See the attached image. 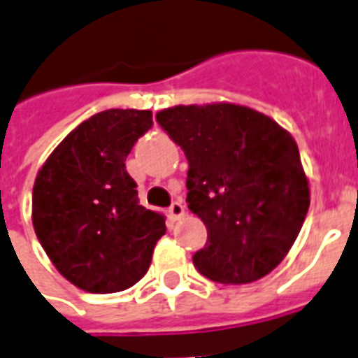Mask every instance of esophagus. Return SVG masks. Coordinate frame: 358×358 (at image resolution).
I'll use <instances>...</instances> for the list:
<instances>
[{
    "instance_id": "esophagus-1",
    "label": "esophagus",
    "mask_w": 358,
    "mask_h": 358,
    "mask_svg": "<svg viewBox=\"0 0 358 358\" xmlns=\"http://www.w3.org/2000/svg\"><path fill=\"white\" fill-rule=\"evenodd\" d=\"M169 215H171V218H174V220H178V218H182L186 215V207L180 201H174L171 207H169Z\"/></svg>"
}]
</instances>
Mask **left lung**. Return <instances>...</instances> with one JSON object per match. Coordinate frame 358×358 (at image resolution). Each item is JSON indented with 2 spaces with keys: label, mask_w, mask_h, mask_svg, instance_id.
I'll return each instance as SVG.
<instances>
[{
  "label": "left lung",
  "mask_w": 358,
  "mask_h": 358,
  "mask_svg": "<svg viewBox=\"0 0 358 358\" xmlns=\"http://www.w3.org/2000/svg\"><path fill=\"white\" fill-rule=\"evenodd\" d=\"M155 118L186 153L187 209L207 226L195 268L220 284L266 276L297 240L310 203L292 134L234 103L176 105Z\"/></svg>",
  "instance_id": "8db88e82"
}]
</instances>
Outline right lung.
<instances>
[{
  "label": "right lung",
  "instance_id": "1",
  "mask_svg": "<svg viewBox=\"0 0 358 358\" xmlns=\"http://www.w3.org/2000/svg\"><path fill=\"white\" fill-rule=\"evenodd\" d=\"M151 110H101L53 149L32 189V224L63 276L90 293L132 287L148 272L164 217L140 205L126 171Z\"/></svg>",
  "mask_w": 358,
  "mask_h": 358
}]
</instances>
